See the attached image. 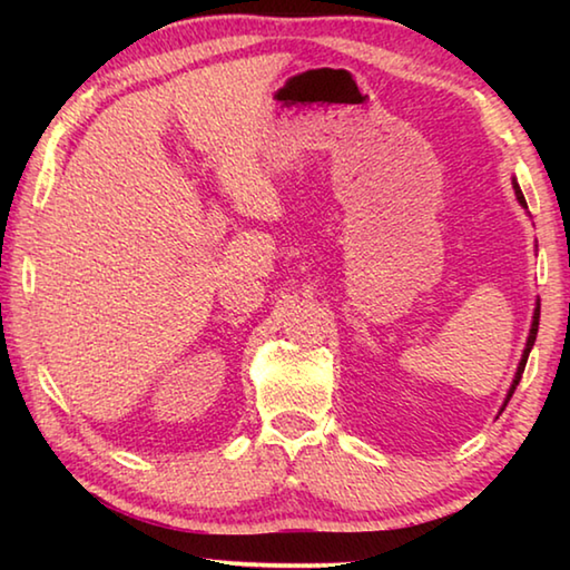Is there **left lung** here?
Segmentation results:
<instances>
[{
    "instance_id": "obj_1",
    "label": "left lung",
    "mask_w": 570,
    "mask_h": 570,
    "mask_svg": "<svg viewBox=\"0 0 570 570\" xmlns=\"http://www.w3.org/2000/svg\"><path fill=\"white\" fill-rule=\"evenodd\" d=\"M513 190H515V198H518V204L523 206V208H528V204H525V198H523V190H520V186H518V180L513 178ZM538 322H540V298L535 302V308H533V322H530V332H528V342H525V350H523V356H520V362H518V372H515V377H513V384H510V390H508V397H505V402H503V407L500 410H505V404H508V400L513 397V392H515V387H518V382H520V377H523V370H525V362H528V354H530V350H533V344H535V334H538Z\"/></svg>"
}]
</instances>
